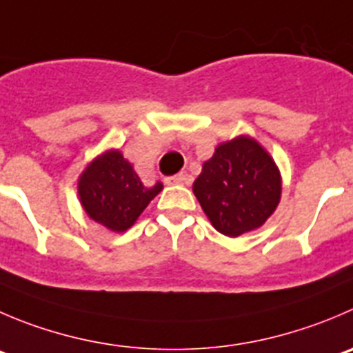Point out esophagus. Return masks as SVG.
I'll use <instances>...</instances> for the list:
<instances>
[{
  "mask_svg": "<svg viewBox=\"0 0 353 353\" xmlns=\"http://www.w3.org/2000/svg\"><path fill=\"white\" fill-rule=\"evenodd\" d=\"M164 182H166L168 185H183V183L189 182V176H187L185 173H180V174H174V176H168Z\"/></svg>",
  "mask_w": 353,
  "mask_h": 353,
  "instance_id": "34e87169",
  "label": "esophagus"
}]
</instances>
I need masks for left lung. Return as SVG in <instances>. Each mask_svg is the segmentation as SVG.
Here are the masks:
<instances>
[{"instance_id":"left-lung-1","label":"left lung","mask_w":353,"mask_h":353,"mask_svg":"<svg viewBox=\"0 0 353 353\" xmlns=\"http://www.w3.org/2000/svg\"><path fill=\"white\" fill-rule=\"evenodd\" d=\"M201 208L223 236L239 237L267 221L281 201V173L250 137L220 143L192 185Z\"/></svg>"}]
</instances>
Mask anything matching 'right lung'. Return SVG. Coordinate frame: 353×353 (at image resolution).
<instances>
[{
  "instance_id": "obj_1",
  "label": "right lung",
  "mask_w": 353,
  "mask_h": 353,
  "mask_svg": "<svg viewBox=\"0 0 353 353\" xmlns=\"http://www.w3.org/2000/svg\"><path fill=\"white\" fill-rule=\"evenodd\" d=\"M163 183L145 187L119 150H107L83 171L78 194L86 214L112 232L128 230Z\"/></svg>"
}]
</instances>
